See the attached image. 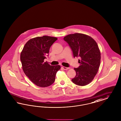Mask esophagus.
Segmentation results:
<instances>
[{
  "label": "esophagus",
  "mask_w": 121,
  "mask_h": 121,
  "mask_svg": "<svg viewBox=\"0 0 121 121\" xmlns=\"http://www.w3.org/2000/svg\"><path fill=\"white\" fill-rule=\"evenodd\" d=\"M62 68L64 69H65V70H67V69H70L69 67H65V66H62Z\"/></svg>",
  "instance_id": "obj_1"
}]
</instances>
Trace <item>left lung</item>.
<instances>
[{
    "label": "left lung",
    "mask_w": 121,
    "mask_h": 121,
    "mask_svg": "<svg viewBox=\"0 0 121 121\" xmlns=\"http://www.w3.org/2000/svg\"><path fill=\"white\" fill-rule=\"evenodd\" d=\"M73 52V56L79 57L80 65L74 68L76 75L71 80L74 84L85 86L94 79L100 66L101 54L98 44L91 37L74 33L64 37Z\"/></svg>",
    "instance_id": "obj_1"
}]
</instances>
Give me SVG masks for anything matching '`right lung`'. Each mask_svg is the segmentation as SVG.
Returning <instances> with one entry per match:
<instances>
[{"instance_id":"add662e5","label":"right lung","mask_w":121,"mask_h":121,"mask_svg":"<svg viewBox=\"0 0 121 121\" xmlns=\"http://www.w3.org/2000/svg\"><path fill=\"white\" fill-rule=\"evenodd\" d=\"M56 37L44 36L31 39L25 44L20 55L22 69L32 82L41 87H47L54 82L59 65H51L44 62Z\"/></svg>"}]
</instances>
